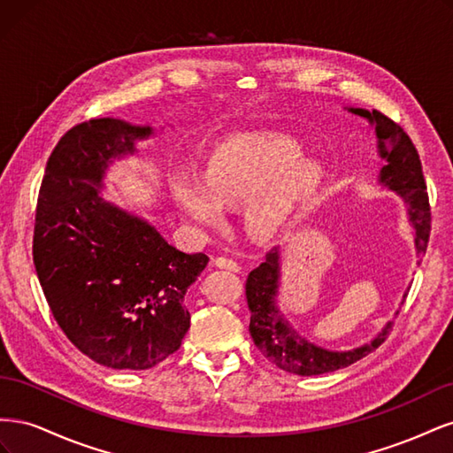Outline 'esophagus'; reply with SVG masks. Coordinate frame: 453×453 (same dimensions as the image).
<instances>
[{"label": "esophagus", "mask_w": 453, "mask_h": 453, "mask_svg": "<svg viewBox=\"0 0 453 453\" xmlns=\"http://www.w3.org/2000/svg\"><path fill=\"white\" fill-rule=\"evenodd\" d=\"M213 265H215L217 268H225V270H230V272H240V265L236 263V260L226 258V257H217V258L213 260Z\"/></svg>", "instance_id": "34e87169"}]
</instances>
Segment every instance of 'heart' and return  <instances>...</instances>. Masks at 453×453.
<instances>
[{"label":"heart","instance_id":"heart-1","mask_svg":"<svg viewBox=\"0 0 453 453\" xmlns=\"http://www.w3.org/2000/svg\"><path fill=\"white\" fill-rule=\"evenodd\" d=\"M323 168L300 157V145L280 134H248L219 147L203 173L180 170L172 195L190 223L217 228L225 209L245 203V225L258 240H270L319 193Z\"/></svg>","mask_w":453,"mask_h":453}]
</instances>
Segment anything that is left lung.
Instances as JSON below:
<instances>
[{"label":"left lung","instance_id":"8db88e82","mask_svg":"<svg viewBox=\"0 0 453 453\" xmlns=\"http://www.w3.org/2000/svg\"><path fill=\"white\" fill-rule=\"evenodd\" d=\"M348 113L357 115L374 128L378 157L383 166L378 173V183L391 190L406 205V219L414 230V251L418 263L427 250L431 230V210L419 155L408 135L393 120L376 109L344 107ZM281 287V250H272L265 263L255 268L245 281V296L251 311L250 333L258 351L285 372L298 376H319L349 366L374 351L391 331V321L380 328V333L351 349H328L300 334L280 310ZM406 296V293H404ZM404 300V298H403ZM399 313V311H396Z\"/></svg>","mask_w":453,"mask_h":453}]
</instances>
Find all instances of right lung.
I'll return each instance as SVG.
<instances>
[{
  "label": "right lung",
  "instance_id": "1",
  "mask_svg": "<svg viewBox=\"0 0 453 453\" xmlns=\"http://www.w3.org/2000/svg\"><path fill=\"white\" fill-rule=\"evenodd\" d=\"M155 134L113 117L73 127L52 150L37 200L34 263L54 319L87 357L117 370L153 368L180 349L187 289L210 260L104 196L109 166Z\"/></svg>",
  "mask_w": 453,
  "mask_h": 453
}]
</instances>
